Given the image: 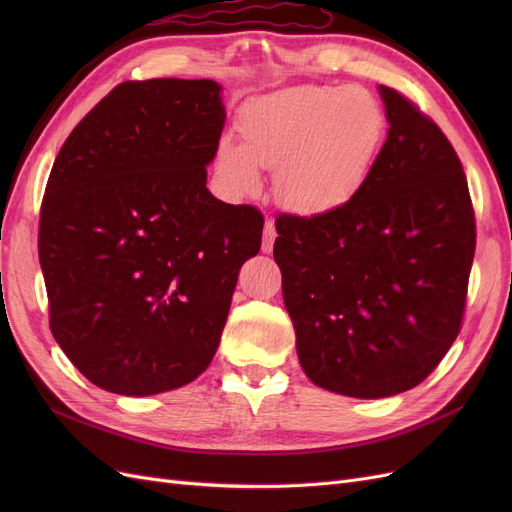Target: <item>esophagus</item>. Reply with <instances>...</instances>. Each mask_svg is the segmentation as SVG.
<instances>
[{"instance_id":"1","label":"esophagus","mask_w":512,"mask_h":512,"mask_svg":"<svg viewBox=\"0 0 512 512\" xmlns=\"http://www.w3.org/2000/svg\"><path fill=\"white\" fill-rule=\"evenodd\" d=\"M273 243H275V226H273V220L267 218V222H265V237H262V252L269 254L273 250Z\"/></svg>"}]
</instances>
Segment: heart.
<instances>
[{
	"instance_id": "1",
	"label": "heart",
	"mask_w": 512,
	"mask_h": 512,
	"mask_svg": "<svg viewBox=\"0 0 512 512\" xmlns=\"http://www.w3.org/2000/svg\"><path fill=\"white\" fill-rule=\"evenodd\" d=\"M389 119L365 87L305 85L256 98L239 115L241 145L222 138L215 170L235 196L260 190L275 168V196L303 215L342 211L363 192L384 147Z\"/></svg>"
}]
</instances>
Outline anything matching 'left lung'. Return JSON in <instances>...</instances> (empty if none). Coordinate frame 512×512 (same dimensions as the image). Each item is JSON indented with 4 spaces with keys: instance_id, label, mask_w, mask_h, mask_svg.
<instances>
[{
    "instance_id": "left-lung-1",
    "label": "left lung",
    "mask_w": 512,
    "mask_h": 512,
    "mask_svg": "<svg viewBox=\"0 0 512 512\" xmlns=\"http://www.w3.org/2000/svg\"><path fill=\"white\" fill-rule=\"evenodd\" d=\"M380 96L391 128L363 192L335 213H280L273 245L303 371L361 399L404 393L440 365L476 250L453 145L404 94Z\"/></svg>"
}]
</instances>
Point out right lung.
<instances>
[{
    "label": "right lung",
    "instance_id": "1",
    "mask_svg": "<svg viewBox=\"0 0 512 512\" xmlns=\"http://www.w3.org/2000/svg\"><path fill=\"white\" fill-rule=\"evenodd\" d=\"M209 79L126 81L57 153L40 207L49 324L104 391L179 389L218 350L239 269L265 218L207 190L224 128Z\"/></svg>",
    "mask_w": 512,
    "mask_h": 512
}]
</instances>
